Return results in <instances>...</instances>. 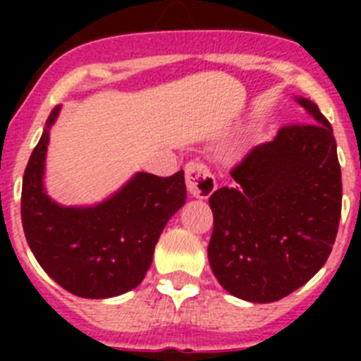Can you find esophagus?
<instances>
[{
	"label": "esophagus",
	"mask_w": 361,
	"mask_h": 361,
	"mask_svg": "<svg viewBox=\"0 0 361 361\" xmlns=\"http://www.w3.org/2000/svg\"><path fill=\"white\" fill-rule=\"evenodd\" d=\"M186 186L193 197L206 199L216 190V180L204 162L190 161L186 164Z\"/></svg>",
	"instance_id": "esophagus-1"
}]
</instances>
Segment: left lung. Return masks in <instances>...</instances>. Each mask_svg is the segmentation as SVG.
<instances>
[{"instance_id": "obj_1", "label": "left lung", "mask_w": 361, "mask_h": 361, "mask_svg": "<svg viewBox=\"0 0 361 361\" xmlns=\"http://www.w3.org/2000/svg\"><path fill=\"white\" fill-rule=\"evenodd\" d=\"M307 123L279 130L231 170L235 184L209 197V266L220 286L269 304L302 288L329 258L342 215V171L333 126L296 97Z\"/></svg>"}]
</instances>
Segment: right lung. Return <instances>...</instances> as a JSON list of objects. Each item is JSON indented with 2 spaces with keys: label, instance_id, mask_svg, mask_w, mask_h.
<instances>
[{
  "label": "right lung",
  "instance_id": "add662e5",
  "mask_svg": "<svg viewBox=\"0 0 361 361\" xmlns=\"http://www.w3.org/2000/svg\"><path fill=\"white\" fill-rule=\"evenodd\" d=\"M28 159L21 190V222L32 253L63 289L81 298L132 291L152 266L166 222L186 202L184 171L171 177L137 173L116 195L92 208H66L43 188L49 130Z\"/></svg>",
  "mask_w": 361,
  "mask_h": 361
}]
</instances>
